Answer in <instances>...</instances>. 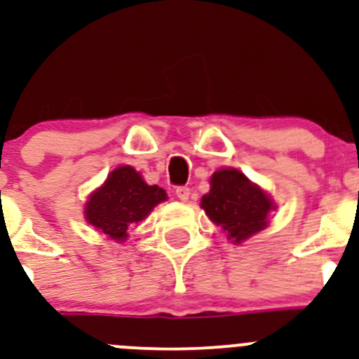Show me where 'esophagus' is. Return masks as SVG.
Returning <instances> with one entry per match:
<instances>
[{"instance_id":"34e87169","label":"esophagus","mask_w":359,"mask_h":359,"mask_svg":"<svg viewBox=\"0 0 359 359\" xmlns=\"http://www.w3.org/2000/svg\"><path fill=\"white\" fill-rule=\"evenodd\" d=\"M176 197L180 198V201H188V197H190V188L188 187H178L176 188Z\"/></svg>"}]
</instances>
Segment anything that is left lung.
Wrapping results in <instances>:
<instances>
[{"label":"left lung","instance_id":"1","mask_svg":"<svg viewBox=\"0 0 359 359\" xmlns=\"http://www.w3.org/2000/svg\"><path fill=\"white\" fill-rule=\"evenodd\" d=\"M209 183L211 190L202 197L201 208L215 225L226 232V239L241 244L267 226L274 202L243 172L219 169Z\"/></svg>","mask_w":359,"mask_h":359}]
</instances>
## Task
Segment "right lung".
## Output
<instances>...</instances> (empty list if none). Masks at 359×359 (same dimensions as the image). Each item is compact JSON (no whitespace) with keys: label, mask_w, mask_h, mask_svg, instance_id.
<instances>
[{"label":"right lung","mask_w":359,"mask_h":359,"mask_svg":"<svg viewBox=\"0 0 359 359\" xmlns=\"http://www.w3.org/2000/svg\"><path fill=\"white\" fill-rule=\"evenodd\" d=\"M165 198V190L144 183L130 165H120L90 194L85 204V219L108 239L123 243L130 225L147 218Z\"/></svg>","instance_id":"right-lung-1"}]
</instances>
